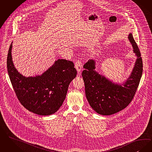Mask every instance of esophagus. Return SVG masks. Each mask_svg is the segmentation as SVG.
Instances as JSON below:
<instances>
[{
  "label": "esophagus",
  "mask_w": 152,
  "mask_h": 152,
  "mask_svg": "<svg viewBox=\"0 0 152 152\" xmlns=\"http://www.w3.org/2000/svg\"><path fill=\"white\" fill-rule=\"evenodd\" d=\"M75 68L77 71V72L79 74L81 73V71L82 70V68H83V66H82V63L81 61L78 60V61H76V63H75Z\"/></svg>",
  "instance_id": "esophagus-1"
}]
</instances>
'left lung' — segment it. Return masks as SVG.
Returning <instances> with one entry per match:
<instances>
[{"label": "left lung", "instance_id": "left-lung-1", "mask_svg": "<svg viewBox=\"0 0 152 152\" xmlns=\"http://www.w3.org/2000/svg\"><path fill=\"white\" fill-rule=\"evenodd\" d=\"M128 39L136 56L128 77L122 83H115L95 70L96 61L91 59L84 66L82 76L86 97L91 108L102 115H110L126 108L132 100L142 73L140 50L131 33Z\"/></svg>", "mask_w": 152, "mask_h": 152}]
</instances>
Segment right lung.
I'll return each mask as SVG.
<instances>
[{"label":"right lung","mask_w":152,"mask_h":152,"mask_svg":"<svg viewBox=\"0 0 152 152\" xmlns=\"http://www.w3.org/2000/svg\"><path fill=\"white\" fill-rule=\"evenodd\" d=\"M12 42L7 56V71L12 86L20 103L39 115L54 114L63 103L68 86L77 75L73 62L58 59L42 74L25 76L12 61Z\"/></svg>","instance_id":"1"}]
</instances>
